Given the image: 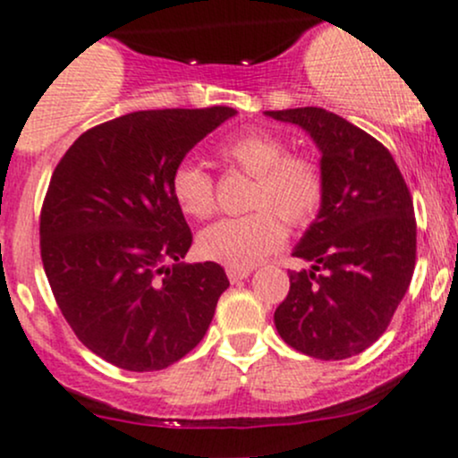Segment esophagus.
Returning <instances> with one entry per match:
<instances>
[{"instance_id": "obj_1", "label": "esophagus", "mask_w": 458, "mask_h": 458, "mask_svg": "<svg viewBox=\"0 0 458 458\" xmlns=\"http://www.w3.org/2000/svg\"><path fill=\"white\" fill-rule=\"evenodd\" d=\"M250 275L249 268H227V277L231 284H238L242 282V279H247Z\"/></svg>"}]
</instances>
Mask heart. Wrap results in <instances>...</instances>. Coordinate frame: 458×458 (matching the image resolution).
<instances>
[{"mask_svg":"<svg viewBox=\"0 0 458 458\" xmlns=\"http://www.w3.org/2000/svg\"><path fill=\"white\" fill-rule=\"evenodd\" d=\"M220 155L255 176L250 208L258 211L216 220L200 231L196 249L209 262L250 268L286 240L279 215L288 223L303 225L317 214L323 200V174L312 159L288 155L286 141L262 129L235 135ZM170 188L179 209L190 218H208L216 208L214 179L194 161H185L174 170Z\"/></svg>","mask_w":458,"mask_h":458,"instance_id":"1","label":"heart"}]
</instances>
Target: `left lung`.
<instances>
[{"instance_id":"left-lung-1","label":"left lung","mask_w":458,"mask_h":458,"mask_svg":"<svg viewBox=\"0 0 458 458\" xmlns=\"http://www.w3.org/2000/svg\"><path fill=\"white\" fill-rule=\"evenodd\" d=\"M299 126L321 152L323 200L294 247L310 268L290 270L275 310L279 336L306 356L343 360L385 334L415 270L411 191L391 152L318 106L264 111Z\"/></svg>"}]
</instances>
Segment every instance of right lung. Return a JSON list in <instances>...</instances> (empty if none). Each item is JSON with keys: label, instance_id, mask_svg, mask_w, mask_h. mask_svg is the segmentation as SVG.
<instances>
[{"label": "right lung", "instance_id": "add662e5", "mask_svg": "<svg viewBox=\"0 0 458 458\" xmlns=\"http://www.w3.org/2000/svg\"><path fill=\"white\" fill-rule=\"evenodd\" d=\"M229 106L135 111L82 132L54 170L41 259L73 334L126 371H159L208 332L229 279L185 264L191 231L170 181Z\"/></svg>", "mask_w": 458, "mask_h": 458}]
</instances>
